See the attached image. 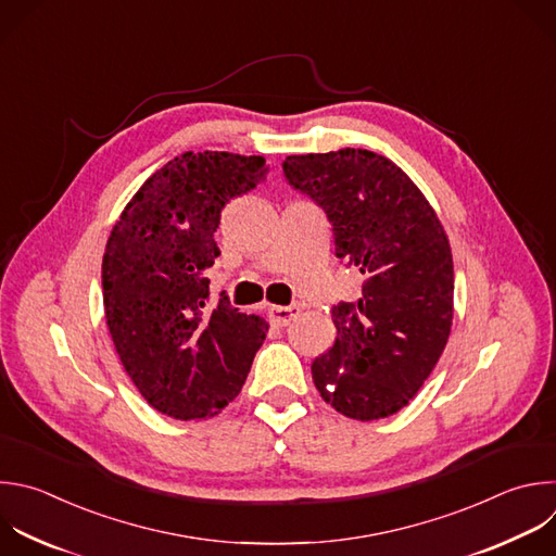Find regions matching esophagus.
Wrapping results in <instances>:
<instances>
[{
    "instance_id": "34e87169",
    "label": "esophagus",
    "mask_w": 556,
    "mask_h": 556,
    "mask_svg": "<svg viewBox=\"0 0 556 556\" xmlns=\"http://www.w3.org/2000/svg\"><path fill=\"white\" fill-rule=\"evenodd\" d=\"M299 305H273L270 307V323L277 327H286L296 314H299Z\"/></svg>"
}]
</instances>
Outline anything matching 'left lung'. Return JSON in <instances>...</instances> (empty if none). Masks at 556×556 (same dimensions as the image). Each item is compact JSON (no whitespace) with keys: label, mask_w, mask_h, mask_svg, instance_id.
<instances>
[{"label":"left lung","mask_w":556,"mask_h":556,"mask_svg":"<svg viewBox=\"0 0 556 556\" xmlns=\"http://www.w3.org/2000/svg\"><path fill=\"white\" fill-rule=\"evenodd\" d=\"M283 176L325 212L336 257L364 277L357 301L331 307L338 336L312 362L314 384L349 419L391 417L450 338L454 264L443 225L408 174L371 150L292 154Z\"/></svg>","instance_id":"8db88e82"}]
</instances>
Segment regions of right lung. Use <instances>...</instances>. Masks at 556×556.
<instances>
[{
  "label": "right lung",
  "mask_w": 556,
  "mask_h": 556,
  "mask_svg": "<svg viewBox=\"0 0 556 556\" xmlns=\"http://www.w3.org/2000/svg\"><path fill=\"white\" fill-rule=\"evenodd\" d=\"M264 156L185 152L154 172L115 223L102 296L115 351L141 397L174 419H205L244 387L268 323L227 294L210 301L214 233L229 201L266 178Z\"/></svg>",
  "instance_id": "right-lung-1"
}]
</instances>
